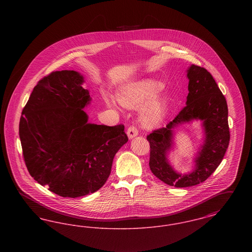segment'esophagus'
Wrapping results in <instances>:
<instances>
[{
	"label": "esophagus",
	"instance_id": "1",
	"mask_svg": "<svg viewBox=\"0 0 252 252\" xmlns=\"http://www.w3.org/2000/svg\"><path fill=\"white\" fill-rule=\"evenodd\" d=\"M139 133V130L137 128V126H130L128 128H127V136L129 139H132L134 137H136Z\"/></svg>",
	"mask_w": 252,
	"mask_h": 252
}]
</instances>
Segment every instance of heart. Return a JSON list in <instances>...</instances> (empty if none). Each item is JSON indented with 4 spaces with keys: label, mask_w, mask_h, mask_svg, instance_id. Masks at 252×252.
Returning <instances> with one entry per match:
<instances>
[{
    "label": "heart",
    "mask_w": 252,
    "mask_h": 252,
    "mask_svg": "<svg viewBox=\"0 0 252 252\" xmlns=\"http://www.w3.org/2000/svg\"><path fill=\"white\" fill-rule=\"evenodd\" d=\"M160 82L146 79L126 87L119 94V101L124 107L135 108L144 104L149 99L141 113V120L144 126H152L158 124L165 115V103L161 98L156 97L162 90ZM110 105L111 101L107 99Z\"/></svg>",
    "instance_id": "1"
}]
</instances>
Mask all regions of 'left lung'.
<instances>
[{
    "label": "left lung",
    "instance_id": "8db88e82",
    "mask_svg": "<svg viewBox=\"0 0 252 252\" xmlns=\"http://www.w3.org/2000/svg\"><path fill=\"white\" fill-rule=\"evenodd\" d=\"M186 106L165 127L147 135L150 144L149 166L158 180L178 188L190 187L207 180L221 163L229 143L228 105L213 75L203 67L192 65ZM193 119L204 121L205 144L197 157L196 169L189 175L181 176L168 165L166 153L171 144V129L179 123Z\"/></svg>",
    "mask_w": 252,
    "mask_h": 252
}]
</instances>
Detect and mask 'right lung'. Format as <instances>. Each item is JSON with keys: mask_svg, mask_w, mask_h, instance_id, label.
Returning <instances> with one entry per match:
<instances>
[{"mask_svg": "<svg viewBox=\"0 0 252 252\" xmlns=\"http://www.w3.org/2000/svg\"><path fill=\"white\" fill-rule=\"evenodd\" d=\"M82 82V75L67 70L41 78L23 109L19 126L29 174L62 197L99 190L109 177L115 154L128 141L122 124H88L82 108L91 96Z\"/></svg>", "mask_w": 252, "mask_h": 252, "instance_id": "1", "label": "right lung"}]
</instances>
